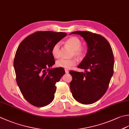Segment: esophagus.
<instances>
[{
    "instance_id": "esophagus-1",
    "label": "esophagus",
    "mask_w": 129,
    "mask_h": 129,
    "mask_svg": "<svg viewBox=\"0 0 129 129\" xmlns=\"http://www.w3.org/2000/svg\"><path fill=\"white\" fill-rule=\"evenodd\" d=\"M65 73H69V70H68V69H65Z\"/></svg>"
}]
</instances>
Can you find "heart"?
Wrapping results in <instances>:
<instances>
[{
  "label": "heart",
  "instance_id": "obj_1",
  "mask_svg": "<svg viewBox=\"0 0 129 129\" xmlns=\"http://www.w3.org/2000/svg\"><path fill=\"white\" fill-rule=\"evenodd\" d=\"M66 44L71 47L72 49L74 50L75 56L78 57H82L84 55L85 50L81 47L82 42L78 37H72L69 38L66 41ZM60 43L57 42L52 48V55L55 58H59L60 57ZM75 64H76V61L74 59H61L58 60L56 62L57 67L65 68V69H70Z\"/></svg>",
  "mask_w": 129,
  "mask_h": 129
}]
</instances>
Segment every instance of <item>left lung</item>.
I'll return each mask as SVG.
<instances>
[{"label":"left lung","mask_w":129,"mask_h":129,"mask_svg":"<svg viewBox=\"0 0 129 129\" xmlns=\"http://www.w3.org/2000/svg\"><path fill=\"white\" fill-rule=\"evenodd\" d=\"M71 34L82 36L87 43L88 50L78 66L84 72H69L72 76L70 90L78 102L92 104L105 94L113 75L114 57L112 48L101 35L88 31H75Z\"/></svg>","instance_id":"left-lung-1"}]
</instances>
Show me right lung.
<instances>
[{"label": "right lung", "instance_id": "1", "mask_svg": "<svg viewBox=\"0 0 129 129\" xmlns=\"http://www.w3.org/2000/svg\"><path fill=\"white\" fill-rule=\"evenodd\" d=\"M67 34L36 32L18 47L14 60L16 81L25 99L35 106H45L54 99L55 83L65 72L62 68H50L55 64L51 50Z\"/></svg>", "mask_w": 129, "mask_h": 129}]
</instances>
